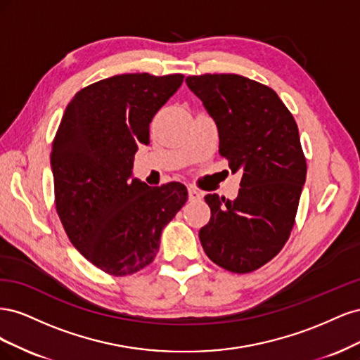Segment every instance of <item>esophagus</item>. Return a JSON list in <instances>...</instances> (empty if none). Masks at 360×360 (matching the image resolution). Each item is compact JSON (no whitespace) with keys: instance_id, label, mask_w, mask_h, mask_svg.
<instances>
[{"instance_id":"obj_1","label":"esophagus","mask_w":360,"mask_h":360,"mask_svg":"<svg viewBox=\"0 0 360 360\" xmlns=\"http://www.w3.org/2000/svg\"><path fill=\"white\" fill-rule=\"evenodd\" d=\"M188 192H189V201H200L202 198V193L197 188L189 186Z\"/></svg>"}]
</instances>
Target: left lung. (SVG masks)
Segmentation results:
<instances>
[{
  "label": "left lung",
  "instance_id": "left-lung-1",
  "mask_svg": "<svg viewBox=\"0 0 360 360\" xmlns=\"http://www.w3.org/2000/svg\"><path fill=\"white\" fill-rule=\"evenodd\" d=\"M219 130V155L240 172L234 201L205 195L210 221L204 252L233 274H249L279 254L292 230L307 180L296 120L267 85L234 73L188 76Z\"/></svg>",
  "mask_w": 360,
  "mask_h": 360
}]
</instances>
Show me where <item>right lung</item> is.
<instances>
[{
    "label": "right lung",
    "instance_id": "obj_1",
    "mask_svg": "<svg viewBox=\"0 0 360 360\" xmlns=\"http://www.w3.org/2000/svg\"><path fill=\"white\" fill-rule=\"evenodd\" d=\"M183 78L115 75L76 93L63 114L51 151L57 213L72 245L105 274L148 266L162 230L188 201L179 181L151 188L132 179L151 120Z\"/></svg>",
    "mask_w": 360,
    "mask_h": 360
}]
</instances>
